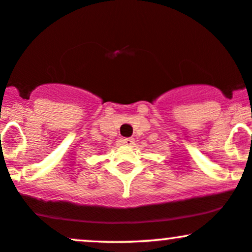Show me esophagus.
Segmentation results:
<instances>
[{
	"label": "esophagus",
	"mask_w": 252,
	"mask_h": 252,
	"mask_svg": "<svg viewBox=\"0 0 252 252\" xmlns=\"http://www.w3.org/2000/svg\"><path fill=\"white\" fill-rule=\"evenodd\" d=\"M121 143H123L124 145H127V147H131V145L134 144V139L133 138H124V139L121 140Z\"/></svg>",
	"instance_id": "esophagus-1"
}]
</instances>
